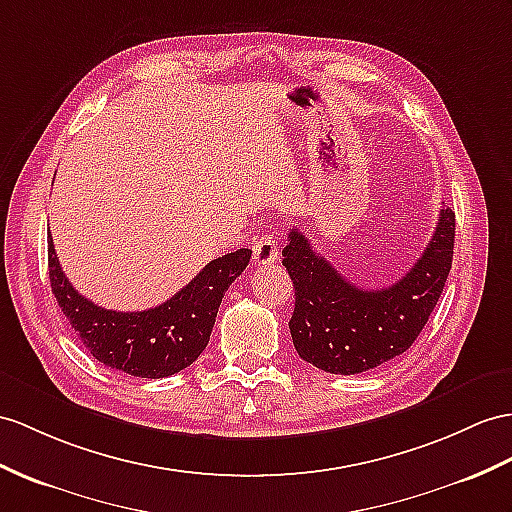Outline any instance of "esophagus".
Returning <instances> with one entry per match:
<instances>
[{"mask_svg":"<svg viewBox=\"0 0 512 512\" xmlns=\"http://www.w3.org/2000/svg\"><path fill=\"white\" fill-rule=\"evenodd\" d=\"M252 254H254V265H271L276 263L280 252H278V239L273 234L258 236L252 245Z\"/></svg>","mask_w":512,"mask_h":512,"instance_id":"esophagus-1","label":"esophagus"}]
</instances>
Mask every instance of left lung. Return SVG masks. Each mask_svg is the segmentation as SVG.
Returning <instances> with one entry per match:
<instances>
[{
  "mask_svg": "<svg viewBox=\"0 0 512 512\" xmlns=\"http://www.w3.org/2000/svg\"><path fill=\"white\" fill-rule=\"evenodd\" d=\"M454 230V210L443 208L413 269L378 291L347 282L302 232L291 230L282 265L295 286L289 328L297 354L341 376L369 371L404 354L428 323L450 276Z\"/></svg>",
  "mask_w": 512,
  "mask_h": 512,
  "instance_id": "left-lung-1",
  "label": "left lung"
}]
</instances>
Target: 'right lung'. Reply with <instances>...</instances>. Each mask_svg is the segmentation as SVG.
<instances>
[{"instance_id":"right-lung-1","label":"right lung","mask_w":512,"mask_h":512,"mask_svg":"<svg viewBox=\"0 0 512 512\" xmlns=\"http://www.w3.org/2000/svg\"><path fill=\"white\" fill-rule=\"evenodd\" d=\"M249 258L252 249L219 256L160 306L117 313L73 289L47 232L49 282L71 328L99 363L136 378H167L195 363L206 350L223 295L241 276Z\"/></svg>"}]
</instances>
